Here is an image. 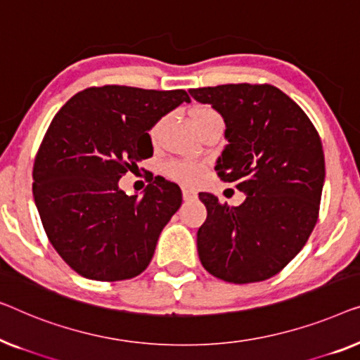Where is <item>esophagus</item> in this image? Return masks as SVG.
I'll return each instance as SVG.
<instances>
[{"instance_id": "obj_1", "label": "esophagus", "mask_w": 360, "mask_h": 360, "mask_svg": "<svg viewBox=\"0 0 360 360\" xmlns=\"http://www.w3.org/2000/svg\"><path fill=\"white\" fill-rule=\"evenodd\" d=\"M197 197V192L192 187H182V199L184 200H194Z\"/></svg>"}]
</instances>
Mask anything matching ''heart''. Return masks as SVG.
Segmentation results:
<instances>
[{"label":"heart","instance_id":"b5f03b06","mask_svg":"<svg viewBox=\"0 0 360 360\" xmlns=\"http://www.w3.org/2000/svg\"><path fill=\"white\" fill-rule=\"evenodd\" d=\"M191 119L192 122L199 124L202 120H209V119H220V115L215 112L212 108H195L191 110ZM163 125H165V119L158 120L153 125V129L150 130V136L151 140L156 141L160 139L161 135V130H163ZM168 173L173 176L174 179L182 181V182H195L197 179L202 176V166L197 165V163H191V161H176V163H171L168 166Z\"/></svg>","mask_w":360,"mask_h":360}]
</instances>
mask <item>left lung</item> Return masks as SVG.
Returning a JSON list of instances; mask_svg holds the SVG:
<instances>
[{"label":"left lung","instance_id":"8db88e82","mask_svg":"<svg viewBox=\"0 0 360 360\" xmlns=\"http://www.w3.org/2000/svg\"><path fill=\"white\" fill-rule=\"evenodd\" d=\"M225 122L215 171L246 195L238 207L200 192L207 220L197 252L212 276L233 283L266 281L295 257L316 225L325 155L310 119L271 84L189 89Z\"/></svg>","mask_w":360,"mask_h":360}]
</instances>
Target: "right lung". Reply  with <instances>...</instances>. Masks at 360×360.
I'll list each match as a JSON object with an SVG mask.
<instances>
[{"label":"right lung","instance_id":"obj_1","mask_svg":"<svg viewBox=\"0 0 360 360\" xmlns=\"http://www.w3.org/2000/svg\"><path fill=\"white\" fill-rule=\"evenodd\" d=\"M182 103H191L182 89L103 86L75 94L53 117L35 156L34 200L50 243L78 274L125 281L150 264L181 189L160 178L139 199L119 179L153 155L148 131Z\"/></svg>","mask_w":360,"mask_h":360}]
</instances>
